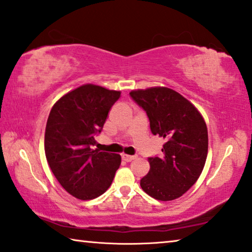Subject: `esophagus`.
I'll return each mask as SVG.
<instances>
[{
  "label": "esophagus",
  "mask_w": 252,
  "mask_h": 252,
  "mask_svg": "<svg viewBox=\"0 0 252 252\" xmlns=\"http://www.w3.org/2000/svg\"><path fill=\"white\" fill-rule=\"evenodd\" d=\"M122 158H123V160L126 161V162H130V161H133V160H135V158H136V157L128 156V154H122Z\"/></svg>",
  "instance_id": "esophagus-1"
}]
</instances>
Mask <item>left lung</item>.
Returning a JSON list of instances; mask_svg holds the SVG:
<instances>
[{
  "mask_svg": "<svg viewBox=\"0 0 252 252\" xmlns=\"http://www.w3.org/2000/svg\"><path fill=\"white\" fill-rule=\"evenodd\" d=\"M148 115L153 135L164 138L161 158H149L150 171L141 187L158 200H173L196 183L207 158L208 135L204 118L193 104L164 87L129 92Z\"/></svg>",
  "mask_w": 252,
  "mask_h": 252,
  "instance_id": "left-lung-1",
  "label": "left lung"
}]
</instances>
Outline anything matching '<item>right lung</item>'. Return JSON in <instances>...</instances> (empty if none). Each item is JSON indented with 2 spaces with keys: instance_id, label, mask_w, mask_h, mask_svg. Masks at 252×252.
Masks as SVG:
<instances>
[{
  "instance_id": "add662e5",
  "label": "right lung",
  "mask_w": 252,
  "mask_h": 252,
  "mask_svg": "<svg viewBox=\"0 0 252 252\" xmlns=\"http://www.w3.org/2000/svg\"><path fill=\"white\" fill-rule=\"evenodd\" d=\"M121 91L84 84L54 104L45 131V154L62 187L79 199L107 190L122 162L119 154L92 150Z\"/></svg>"
}]
</instances>
